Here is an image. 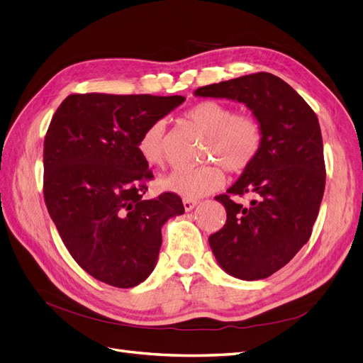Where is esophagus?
<instances>
[{"label":"esophagus","mask_w":363,"mask_h":363,"mask_svg":"<svg viewBox=\"0 0 363 363\" xmlns=\"http://www.w3.org/2000/svg\"><path fill=\"white\" fill-rule=\"evenodd\" d=\"M182 205H184V209H185L186 212H190V211H193V209L199 205V202H197V200L184 199V200H182Z\"/></svg>","instance_id":"esophagus-1"}]
</instances>
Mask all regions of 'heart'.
<instances>
[{"mask_svg":"<svg viewBox=\"0 0 363 363\" xmlns=\"http://www.w3.org/2000/svg\"><path fill=\"white\" fill-rule=\"evenodd\" d=\"M186 119L208 136L206 160L221 163L232 173L247 170L256 160L262 146V128L259 121L247 113H236L221 101L205 100L185 112ZM138 151L151 166L166 163V123L154 121L139 138ZM224 185V172L217 164L199 169H177L161 179V189L197 200Z\"/></svg>","mask_w":363,"mask_h":363,"instance_id":"obj_1","label":"heart"}]
</instances>
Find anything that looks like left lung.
Here are the masks:
<instances>
[{
    "mask_svg": "<svg viewBox=\"0 0 363 363\" xmlns=\"http://www.w3.org/2000/svg\"><path fill=\"white\" fill-rule=\"evenodd\" d=\"M196 97L244 103L259 121L262 146L254 163L216 197L227 221L209 236L221 269L257 281L286 266L308 242L325 193L323 140L315 113L283 79L247 74L194 91ZM230 194H250V207Z\"/></svg>",
    "mask_w": 363,
    "mask_h": 363,
    "instance_id": "8db88e82",
    "label": "left lung"
}]
</instances>
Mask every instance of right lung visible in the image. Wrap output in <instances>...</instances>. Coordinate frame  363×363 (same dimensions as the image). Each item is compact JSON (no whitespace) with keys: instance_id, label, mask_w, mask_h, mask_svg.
Returning a JSON list of instances; mask_svg holds the SVG:
<instances>
[{"instance_id":"add662e5","label":"right lung","mask_w":363,"mask_h":363,"mask_svg":"<svg viewBox=\"0 0 363 363\" xmlns=\"http://www.w3.org/2000/svg\"><path fill=\"white\" fill-rule=\"evenodd\" d=\"M184 101L72 94L50 121L45 202L72 257L101 283L119 289L143 283L157 264L161 227L184 213L173 193L143 200L152 172L138 151L142 131Z\"/></svg>"}]
</instances>
